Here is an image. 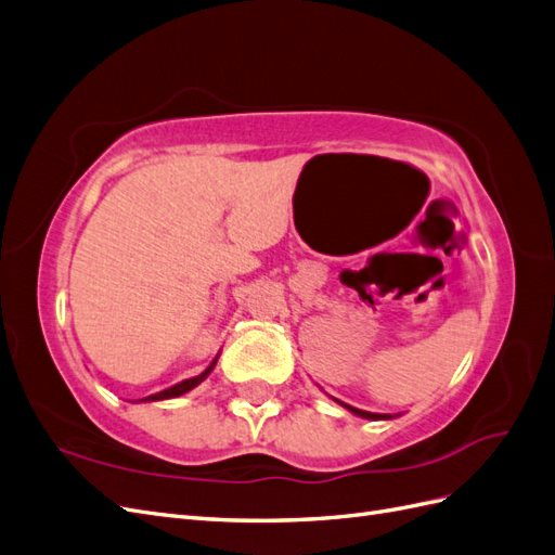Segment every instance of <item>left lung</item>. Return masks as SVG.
<instances>
[{
    "mask_svg": "<svg viewBox=\"0 0 555 555\" xmlns=\"http://www.w3.org/2000/svg\"><path fill=\"white\" fill-rule=\"evenodd\" d=\"M340 405H345V402H340ZM349 412H354L357 416H363V418H391V416H386V414H373V412H363V410H357V408H351V405H345Z\"/></svg>",
    "mask_w": 555,
    "mask_h": 555,
    "instance_id": "1",
    "label": "left lung"
}]
</instances>
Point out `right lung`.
I'll use <instances>...</instances> for the list:
<instances>
[{
	"label": "right lung",
	"instance_id": "1",
	"mask_svg": "<svg viewBox=\"0 0 555 555\" xmlns=\"http://www.w3.org/2000/svg\"><path fill=\"white\" fill-rule=\"evenodd\" d=\"M212 365H215V361H212ZM212 365L208 367L206 373H201L198 377H192V379H184V382H180V384H176V386H171V389H166V391H159V393H155V396H147L145 400H166V398H176V396H182V393H188L190 389H194L196 384H201L204 382L206 377H208V373L212 371Z\"/></svg>",
	"mask_w": 555,
	"mask_h": 555
}]
</instances>
